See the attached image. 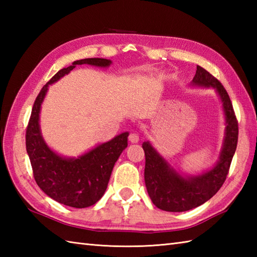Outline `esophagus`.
<instances>
[{"instance_id": "34e87169", "label": "esophagus", "mask_w": 257, "mask_h": 257, "mask_svg": "<svg viewBox=\"0 0 257 257\" xmlns=\"http://www.w3.org/2000/svg\"><path fill=\"white\" fill-rule=\"evenodd\" d=\"M129 141L132 144H137L139 141V136L137 133H132L129 135Z\"/></svg>"}]
</instances>
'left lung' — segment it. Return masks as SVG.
<instances>
[{"instance_id":"left-lung-1","label":"left lung","mask_w":257,"mask_h":257,"mask_svg":"<svg viewBox=\"0 0 257 257\" xmlns=\"http://www.w3.org/2000/svg\"><path fill=\"white\" fill-rule=\"evenodd\" d=\"M191 85L212 87L220 96L225 116V136L220 160L209 171L195 177L180 174L159 155L149 141L143 144L146 156L147 191L152 203L160 210L168 212L189 211L210 200L224 183L237 146L238 123L230 97L223 85L201 66H196V73Z\"/></svg>"}]
</instances>
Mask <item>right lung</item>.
Wrapping results in <instances>:
<instances>
[{"instance_id":"obj_1","label":"right lung","mask_w":257,"mask_h":257,"mask_svg":"<svg viewBox=\"0 0 257 257\" xmlns=\"http://www.w3.org/2000/svg\"><path fill=\"white\" fill-rule=\"evenodd\" d=\"M83 64L108 67L111 61L105 58L79 59L57 72L36 97L26 128V151L37 185L53 200L77 209L94 205L101 199L114 163L127 148L129 136V133L120 134L78 158L59 156L46 145L41 134L40 112L48 86Z\"/></svg>"}]
</instances>
